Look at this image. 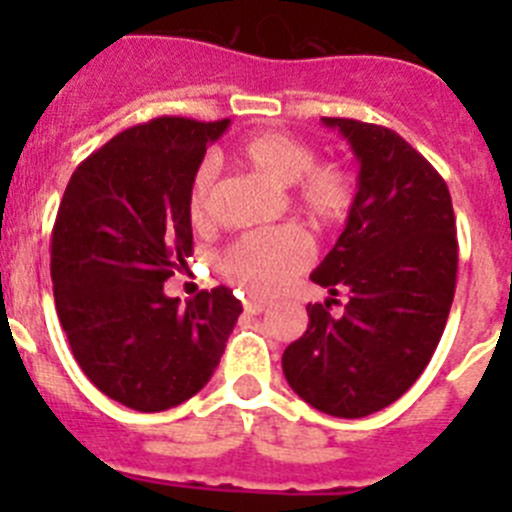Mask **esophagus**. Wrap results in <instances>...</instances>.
I'll list each match as a JSON object with an SVG mask.
<instances>
[{
  "mask_svg": "<svg viewBox=\"0 0 512 512\" xmlns=\"http://www.w3.org/2000/svg\"><path fill=\"white\" fill-rule=\"evenodd\" d=\"M266 307L269 305H266L264 300H251V297H248V300H243V310L251 312V315H259V312H264Z\"/></svg>",
  "mask_w": 512,
  "mask_h": 512,
  "instance_id": "esophagus-1",
  "label": "esophagus"
}]
</instances>
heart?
Segmentation results:
<instances>
[{
    "label": "heart",
    "instance_id": "heart-1",
    "mask_svg": "<svg viewBox=\"0 0 512 512\" xmlns=\"http://www.w3.org/2000/svg\"><path fill=\"white\" fill-rule=\"evenodd\" d=\"M246 169L266 176L279 187L295 184L297 205L320 223H338L354 205V179L341 164H315V151L287 133H259L235 151ZM215 192V166L210 161L194 171L189 187V215L197 225L207 223ZM312 241L300 228L253 230L233 243L220 259L230 282L251 295L274 297L307 269Z\"/></svg>",
    "mask_w": 512,
    "mask_h": 512
}]
</instances>
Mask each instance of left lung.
Wrapping results in <instances>:
<instances>
[{
    "instance_id": "left-lung-1",
    "label": "left lung",
    "mask_w": 512,
    "mask_h": 512,
    "mask_svg": "<svg viewBox=\"0 0 512 512\" xmlns=\"http://www.w3.org/2000/svg\"><path fill=\"white\" fill-rule=\"evenodd\" d=\"M323 125L351 143L359 192L336 246L312 271L333 297L307 305L310 323L282 369L320 413L364 418L405 395L441 341L456 289V220L441 174L395 130L346 117ZM338 291L347 305L333 319Z\"/></svg>"
}]
</instances>
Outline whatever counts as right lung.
<instances>
[{"label": "right lung", "mask_w": 512, "mask_h": 512, "mask_svg": "<svg viewBox=\"0 0 512 512\" xmlns=\"http://www.w3.org/2000/svg\"><path fill=\"white\" fill-rule=\"evenodd\" d=\"M230 120L156 117L81 161L51 238L56 312L89 382L125 408L161 413L210 382L243 312L228 287L187 305L164 282L192 256L189 187Z\"/></svg>", "instance_id": "right-lung-1"}]
</instances>
